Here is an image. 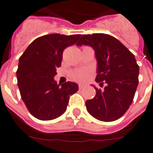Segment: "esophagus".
Here are the masks:
<instances>
[{"label": "esophagus", "mask_w": 153, "mask_h": 153, "mask_svg": "<svg viewBox=\"0 0 153 153\" xmlns=\"http://www.w3.org/2000/svg\"><path fill=\"white\" fill-rule=\"evenodd\" d=\"M83 87H84V85H83V84H79V90L83 89Z\"/></svg>", "instance_id": "obj_1"}]
</instances>
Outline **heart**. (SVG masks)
Wrapping results in <instances>:
<instances>
[{
  "label": "heart",
  "instance_id": "1",
  "mask_svg": "<svg viewBox=\"0 0 153 153\" xmlns=\"http://www.w3.org/2000/svg\"><path fill=\"white\" fill-rule=\"evenodd\" d=\"M90 76H91V71L89 70L83 69V70H79L77 71L74 72L71 74V77L72 79L76 81L85 82L89 79Z\"/></svg>",
  "mask_w": 153,
  "mask_h": 153
}]
</instances>
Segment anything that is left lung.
<instances>
[{
    "label": "left lung",
    "mask_w": 153,
    "mask_h": 153,
    "mask_svg": "<svg viewBox=\"0 0 153 153\" xmlns=\"http://www.w3.org/2000/svg\"><path fill=\"white\" fill-rule=\"evenodd\" d=\"M79 37L76 45H89L95 52V80L106 83L104 91L94 86L96 95L86 101L87 111L100 121H115L127 111L138 87L139 66L135 56L110 35L97 33Z\"/></svg>",
    "instance_id": "obj_1"
}]
</instances>
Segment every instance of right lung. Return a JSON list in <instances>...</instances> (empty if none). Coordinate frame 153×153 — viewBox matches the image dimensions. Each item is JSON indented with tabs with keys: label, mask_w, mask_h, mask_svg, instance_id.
Segmentation results:
<instances>
[{
	"label": "right lung",
	"mask_w": 153,
	"mask_h": 153,
	"mask_svg": "<svg viewBox=\"0 0 153 153\" xmlns=\"http://www.w3.org/2000/svg\"><path fill=\"white\" fill-rule=\"evenodd\" d=\"M79 35L49 34L35 39L21 56L16 72L21 97L35 117L49 121L66 111L70 96L79 89L77 83L57 84L54 76L61 66L62 52L74 45Z\"/></svg>",
	"instance_id": "add662e5"
}]
</instances>
